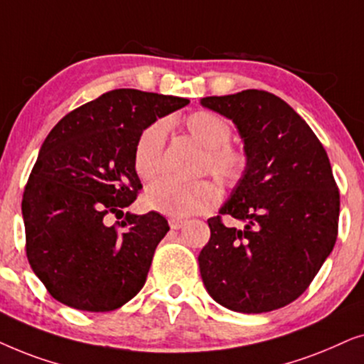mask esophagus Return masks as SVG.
Wrapping results in <instances>:
<instances>
[{"label": "esophagus", "instance_id": "obj_1", "mask_svg": "<svg viewBox=\"0 0 364 364\" xmlns=\"http://www.w3.org/2000/svg\"><path fill=\"white\" fill-rule=\"evenodd\" d=\"M183 225H185V221L179 220V218H171V220H169V228H171V230H179Z\"/></svg>", "mask_w": 364, "mask_h": 364}]
</instances>
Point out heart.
Wrapping results in <instances>:
<instances>
[{"label":"heart","mask_w":364,"mask_h":364,"mask_svg":"<svg viewBox=\"0 0 364 364\" xmlns=\"http://www.w3.org/2000/svg\"><path fill=\"white\" fill-rule=\"evenodd\" d=\"M186 132L205 148L200 171H210L223 185L238 183L248 168L245 149L231 144L232 128L215 111L200 109L183 119ZM168 126L164 119H156L138 134L133 148L134 171L144 181L156 178L161 171L163 149ZM220 201V191L210 179L179 183L174 179H158L144 191V205L149 210L171 218H186L205 213Z\"/></svg>","instance_id":"obj_1"}]
</instances>
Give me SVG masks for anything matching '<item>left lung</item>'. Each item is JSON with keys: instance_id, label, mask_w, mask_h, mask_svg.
Returning <instances> with one entry per match:
<instances>
[{"instance_id": "obj_1", "label": "left lung", "mask_w": 364, "mask_h": 364, "mask_svg": "<svg viewBox=\"0 0 364 364\" xmlns=\"http://www.w3.org/2000/svg\"><path fill=\"white\" fill-rule=\"evenodd\" d=\"M232 119L248 168L208 220L210 241L198 261L221 306L266 313L306 291L336 243L340 191L323 144L288 103L263 90L201 100ZM223 215L244 223L228 228Z\"/></svg>"}]
</instances>
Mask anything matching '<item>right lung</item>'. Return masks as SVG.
I'll list each match as a JSON object with an SVG mask.
<instances>
[{
	"instance_id": "add662e5",
	"label": "right lung",
	"mask_w": 364,
	"mask_h": 364,
	"mask_svg": "<svg viewBox=\"0 0 364 364\" xmlns=\"http://www.w3.org/2000/svg\"><path fill=\"white\" fill-rule=\"evenodd\" d=\"M190 103L113 90L68 113L43 143L23 193L26 256L48 293L81 311H113L136 296L169 231L156 211L123 213L141 181L138 134ZM124 220L110 225V216Z\"/></svg>"
}]
</instances>
